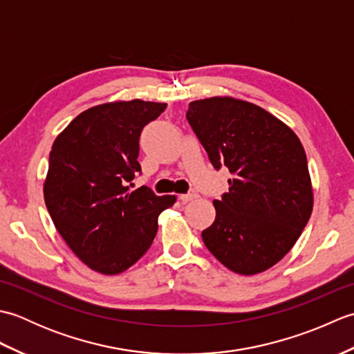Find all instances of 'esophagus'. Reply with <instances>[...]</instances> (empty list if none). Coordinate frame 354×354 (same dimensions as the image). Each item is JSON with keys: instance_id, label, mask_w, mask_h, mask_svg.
Masks as SVG:
<instances>
[{"instance_id": "34e87169", "label": "esophagus", "mask_w": 354, "mask_h": 354, "mask_svg": "<svg viewBox=\"0 0 354 354\" xmlns=\"http://www.w3.org/2000/svg\"><path fill=\"white\" fill-rule=\"evenodd\" d=\"M198 194L196 193H187V194H181V196H179V199H181V202L183 204H187V202H190V201H193L194 198H196Z\"/></svg>"}]
</instances>
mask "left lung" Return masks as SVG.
Here are the masks:
<instances>
[{
    "label": "left lung",
    "mask_w": 354,
    "mask_h": 354,
    "mask_svg": "<svg viewBox=\"0 0 354 354\" xmlns=\"http://www.w3.org/2000/svg\"><path fill=\"white\" fill-rule=\"evenodd\" d=\"M187 120L213 167L232 176L202 240L232 272H263L292 250L312 214L301 141L268 111L232 97L194 100Z\"/></svg>",
    "instance_id": "left-lung-1"
}]
</instances>
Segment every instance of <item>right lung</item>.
Here are the masks:
<instances>
[{"mask_svg": "<svg viewBox=\"0 0 354 354\" xmlns=\"http://www.w3.org/2000/svg\"><path fill=\"white\" fill-rule=\"evenodd\" d=\"M165 106L138 99L99 104L53 142L45 205L66 245L97 272L115 275L138 261L156 236L158 216L175 204V196H156L146 185L129 192L141 171L142 127Z\"/></svg>", "mask_w": 354, "mask_h": 354, "instance_id": "right-lung-1", "label": "right lung"}]
</instances>
